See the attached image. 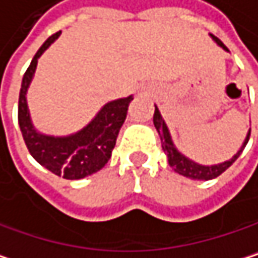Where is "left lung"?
<instances>
[{
    "label": "left lung",
    "instance_id": "1",
    "mask_svg": "<svg viewBox=\"0 0 258 258\" xmlns=\"http://www.w3.org/2000/svg\"><path fill=\"white\" fill-rule=\"evenodd\" d=\"M210 36H212V39H213L224 51L228 52V48H227L218 37H215L213 34H210ZM153 120H154V126H156V130L159 132V136H160V141H162V148H163L165 154L168 156L169 166H171L177 174H180V175H183V177H187V178H190V180H213V178L219 177L224 171H227V169L239 159V156L242 154L243 148L246 147V144H248V141H249V135H251V128H249V130H248V135H246V138H245V141H243V144H242V147H240V150H239L230 160L222 162V163H218V165H200V163L190 160L189 157H186L184 154H181V153L177 150V147H175L174 142H172V138H171V133H169V128H168L165 119L162 117L160 110L157 108V105H156V111H154Z\"/></svg>",
    "mask_w": 258,
    "mask_h": 258
}]
</instances>
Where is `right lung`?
<instances>
[{
    "mask_svg": "<svg viewBox=\"0 0 258 258\" xmlns=\"http://www.w3.org/2000/svg\"><path fill=\"white\" fill-rule=\"evenodd\" d=\"M60 33L61 31L45 40L24 74L19 92L18 120L25 145L39 165L66 180H80L102 169L111 157L116 138L126 117V110L133 96L130 95L104 104L95 117L74 135L49 136L37 132L31 122L27 92L33 81L39 57L58 39Z\"/></svg>",
    "mask_w": 258,
    "mask_h": 258,
    "instance_id": "right-lung-1",
    "label": "right lung"
}]
</instances>
